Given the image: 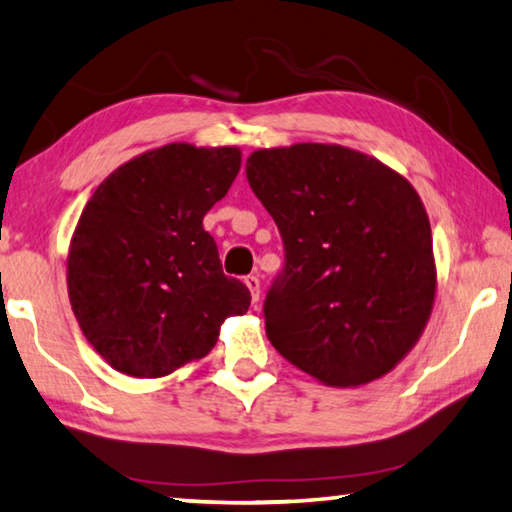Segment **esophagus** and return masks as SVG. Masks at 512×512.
<instances>
[{
    "instance_id": "1",
    "label": "esophagus",
    "mask_w": 512,
    "mask_h": 512,
    "mask_svg": "<svg viewBox=\"0 0 512 512\" xmlns=\"http://www.w3.org/2000/svg\"><path fill=\"white\" fill-rule=\"evenodd\" d=\"M245 283L251 292V301L258 304V299H261V281H258V276H247Z\"/></svg>"
}]
</instances>
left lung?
<instances>
[{"mask_svg":"<svg viewBox=\"0 0 512 512\" xmlns=\"http://www.w3.org/2000/svg\"><path fill=\"white\" fill-rule=\"evenodd\" d=\"M245 170L286 247V270L265 299L272 347L331 388L395 370L438 288L417 190L379 158L324 142L256 149Z\"/></svg>","mask_w":512,"mask_h":512,"instance_id":"1","label":"left lung"}]
</instances>
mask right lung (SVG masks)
Returning <instances> with one entry per match:
<instances>
[{"instance_id":"right-lung-1","label":"right lung","mask_w":512,"mask_h":512,"mask_svg":"<svg viewBox=\"0 0 512 512\" xmlns=\"http://www.w3.org/2000/svg\"><path fill=\"white\" fill-rule=\"evenodd\" d=\"M240 163L238 147L170 142L122 163L83 206L67 251V295L113 370L161 379L204 358L226 317L247 313V286L222 272L204 231Z\"/></svg>"}]
</instances>
